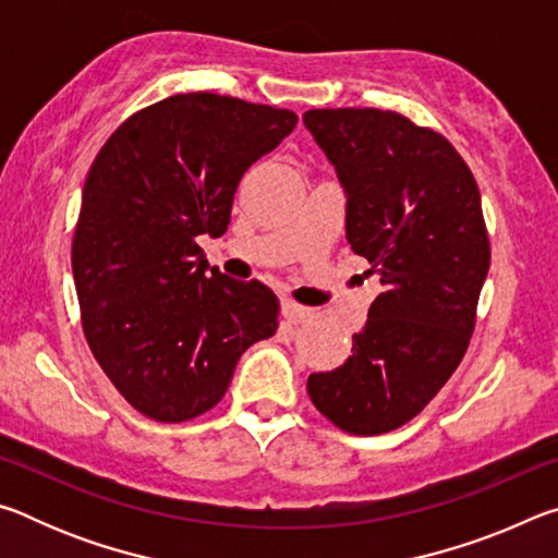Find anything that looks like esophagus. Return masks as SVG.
<instances>
[{"mask_svg": "<svg viewBox=\"0 0 558 558\" xmlns=\"http://www.w3.org/2000/svg\"><path fill=\"white\" fill-rule=\"evenodd\" d=\"M280 313L292 325H307V323H313V319H315V310L302 307V305H298V302H292V300H282Z\"/></svg>", "mask_w": 558, "mask_h": 558, "instance_id": "esophagus-1", "label": "esophagus"}]
</instances>
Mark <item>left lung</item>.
<instances>
[{
  "instance_id": "1",
  "label": "left lung",
  "mask_w": 558,
  "mask_h": 558,
  "mask_svg": "<svg viewBox=\"0 0 558 558\" xmlns=\"http://www.w3.org/2000/svg\"><path fill=\"white\" fill-rule=\"evenodd\" d=\"M347 192V241L381 292L332 372L310 374L315 409L352 436L401 428L468 352L489 239L480 189L440 132L376 108L305 112Z\"/></svg>"
}]
</instances>
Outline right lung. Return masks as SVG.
Listing matches in <instances>:
<instances>
[{
    "label": "right lung",
    "mask_w": 558,
    "mask_h": 558,
    "mask_svg": "<svg viewBox=\"0 0 558 558\" xmlns=\"http://www.w3.org/2000/svg\"><path fill=\"white\" fill-rule=\"evenodd\" d=\"M286 108L179 93L132 112L88 169L71 266L83 335L132 409L184 423L223 399L239 356L278 329L258 280L211 268L196 235H223L256 159L295 130Z\"/></svg>",
    "instance_id": "1"
}]
</instances>
